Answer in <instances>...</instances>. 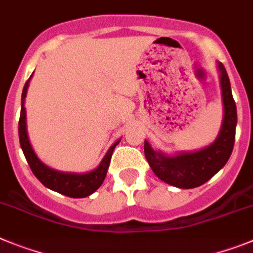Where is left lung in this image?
Listing matches in <instances>:
<instances>
[{"label":"left lung","instance_id":"obj_1","mask_svg":"<svg viewBox=\"0 0 253 253\" xmlns=\"http://www.w3.org/2000/svg\"><path fill=\"white\" fill-rule=\"evenodd\" d=\"M219 70L224 120L218 139L203 150L178 154L175 157H167L160 151H155L148 141H145L144 151L149 166L166 183L179 188L199 187L216 174L229 159L236 140L237 107L223 63H219Z\"/></svg>","mask_w":253,"mask_h":253}]
</instances>
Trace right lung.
I'll return each instance as SVG.
<instances>
[{
  "instance_id": "add662e5",
  "label": "right lung",
  "mask_w": 253,
  "mask_h": 253,
  "mask_svg": "<svg viewBox=\"0 0 253 253\" xmlns=\"http://www.w3.org/2000/svg\"><path fill=\"white\" fill-rule=\"evenodd\" d=\"M29 81L30 78L28 79V81L24 85L23 95H21V113L20 120H19V139H20L21 149H23V153L26 158V162L29 164L35 177L44 184L45 187L56 191V192L62 193L65 196L75 197V199L89 196L93 192H95L104 181L109 163H111L112 154H113L116 145L120 141L112 145L111 149L108 150V153L105 154L104 159L102 160V163L99 164L98 168L89 173H84V174L58 172V170H54V169L43 164L38 159V157L35 155L32 145H30L29 137H28V132H26V114L24 102H25L26 90L29 86Z\"/></svg>"
}]
</instances>
